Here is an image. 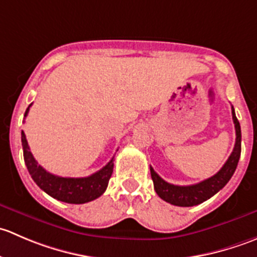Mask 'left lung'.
I'll list each match as a JSON object with an SVG mask.
<instances>
[{
  "label": "left lung",
  "mask_w": 257,
  "mask_h": 257,
  "mask_svg": "<svg viewBox=\"0 0 257 257\" xmlns=\"http://www.w3.org/2000/svg\"><path fill=\"white\" fill-rule=\"evenodd\" d=\"M232 120H234L235 132H236L234 150L230 154L226 163L222 165L221 169L216 174L212 175L211 178L205 179V180L194 184V185L179 186L163 180L150 167V174H152L153 183H154V189L163 200L177 206L199 205V204L204 203L211 196H214L217 191H220L226 185L227 181L231 179L235 170H236L241 154V128L239 120L235 115L234 107H232Z\"/></svg>",
  "instance_id": "1"
}]
</instances>
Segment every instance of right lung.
I'll return each mask as SVG.
<instances>
[{"instance_id": "1", "label": "right lung", "mask_w": 257, "mask_h": 257, "mask_svg": "<svg viewBox=\"0 0 257 257\" xmlns=\"http://www.w3.org/2000/svg\"><path fill=\"white\" fill-rule=\"evenodd\" d=\"M31 105L32 104L28 105L26 109L25 116L28 114ZM21 141H22L23 158L28 173L35 183L52 198L68 204H84L99 198L107 189L108 181L113 173V158L105 167L87 178H62L51 174L41 165H38L31 153L23 131L21 133Z\"/></svg>"}]
</instances>
